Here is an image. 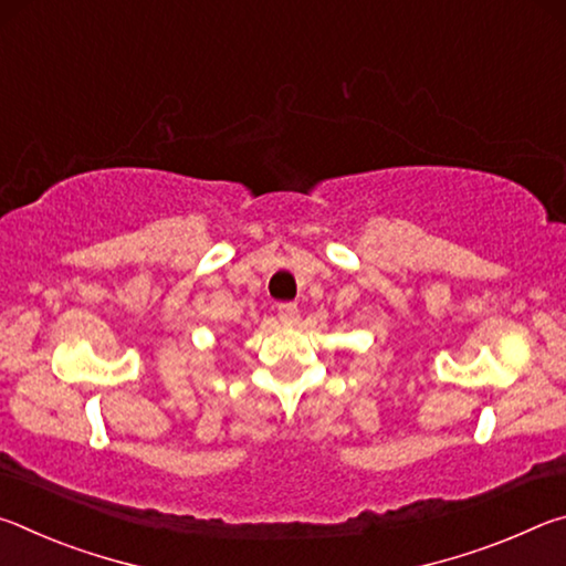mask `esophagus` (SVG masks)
<instances>
[{
  "label": "esophagus",
  "mask_w": 566,
  "mask_h": 566,
  "mask_svg": "<svg viewBox=\"0 0 566 566\" xmlns=\"http://www.w3.org/2000/svg\"><path fill=\"white\" fill-rule=\"evenodd\" d=\"M276 317H280L284 327H294V324L300 322V306H296V304H280V312H276Z\"/></svg>",
  "instance_id": "1"
}]
</instances>
